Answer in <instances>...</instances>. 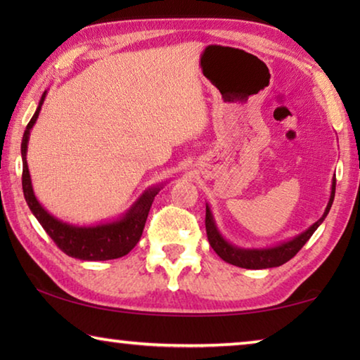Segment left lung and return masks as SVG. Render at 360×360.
Wrapping results in <instances>:
<instances>
[{
	"mask_svg": "<svg viewBox=\"0 0 360 360\" xmlns=\"http://www.w3.org/2000/svg\"><path fill=\"white\" fill-rule=\"evenodd\" d=\"M335 178L332 179V188H330V198H328V203L326 206L324 214L318 219L311 227H308L302 233H298L294 238L288 241H281L275 246H266V248H241L236 245H231L229 240L224 238L221 230L217 229L216 219L212 216V211L210 205L206 203V235H208V241L211 248L214 249L216 254L222 260L240 268H249V270H262V268H273L285 264V262L290 260L294 255L300 251L304 243H307L311 235L316 231V229L324 222L327 217L328 211L332 208L333 198H335Z\"/></svg>",
	"mask_w": 360,
	"mask_h": 360,
	"instance_id": "1",
	"label": "left lung"
}]
</instances>
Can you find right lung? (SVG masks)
<instances>
[{"label":"right lung","instance_id":"obj_1","mask_svg":"<svg viewBox=\"0 0 360 360\" xmlns=\"http://www.w3.org/2000/svg\"><path fill=\"white\" fill-rule=\"evenodd\" d=\"M46 95L47 90H44L32 120L28 122L20 146L23 163L22 187L28 208L32 210L33 216L38 219L42 229L46 230V233L51 236L53 243H56L66 255H70V257L89 262L124 257V255L129 254L131 249L136 246V243L141 238L152 202H154L155 195L160 192L163 184L150 186L149 188H146V191L136 198V202L133 203L124 214L114 219V221L90 225H77L60 221V219L51 214V212L39 203V200L36 198L27 162L30 131H32L33 125L36 124V120H38V115L42 103L46 100Z\"/></svg>","mask_w":360,"mask_h":360}]
</instances>
